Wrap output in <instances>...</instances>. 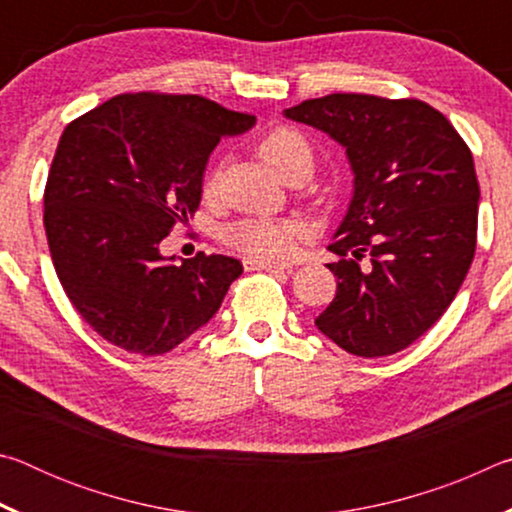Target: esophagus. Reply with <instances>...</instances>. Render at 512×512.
<instances>
[{
	"label": "esophagus",
	"instance_id": "obj_1",
	"mask_svg": "<svg viewBox=\"0 0 512 512\" xmlns=\"http://www.w3.org/2000/svg\"><path fill=\"white\" fill-rule=\"evenodd\" d=\"M246 271H268V273H277V271H289V264L284 262H264V259H246L244 262Z\"/></svg>",
	"mask_w": 512,
	"mask_h": 512
}]
</instances>
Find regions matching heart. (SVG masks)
<instances>
[{
  "label": "heart",
  "instance_id": "b5f03b06",
  "mask_svg": "<svg viewBox=\"0 0 512 512\" xmlns=\"http://www.w3.org/2000/svg\"><path fill=\"white\" fill-rule=\"evenodd\" d=\"M259 155L275 171L284 173L298 160H311V149L305 137L287 126L271 128L257 144ZM216 187V171L205 178V194ZM302 235L300 223L289 219H271V216H248L223 230V241L237 253L250 259H282L293 253L296 241Z\"/></svg>",
  "mask_w": 512,
  "mask_h": 512
}]
</instances>
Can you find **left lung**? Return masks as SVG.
I'll use <instances>...</instances> for the list:
<instances>
[{
	"label": "left lung",
	"mask_w": 512,
	"mask_h": 512,
	"mask_svg": "<svg viewBox=\"0 0 512 512\" xmlns=\"http://www.w3.org/2000/svg\"><path fill=\"white\" fill-rule=\"evenodd\" d=\"M345 146L354 198L329 250L336 298L316 318L354 357H388L452 305L476 250L479 180L470 146L420 99L327 94L284 110Z\"/></svg>",
	"instance_id": "obj_1"
}]
</instances>
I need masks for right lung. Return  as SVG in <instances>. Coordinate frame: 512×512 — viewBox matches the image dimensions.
I'll use <instances>...</instances> for the list:
<instances>
[{"instance_id": "1", "label": "right lung", "mask_w": 512, "mask_h": 512, "mask_svg": "<svg viewBox=\"0 0 512 512\" xmlns=\"http://www.w3.org/2000/svg\"><path fill=\"white\" fill-rule=\"evenodd\" d=\"M255 115L198 94H117L69 121L45 185L51 262L101 339L155 357L210 320L244 273L239 259L169 264L160 241L198 210L207 158ZM173 259V257H171Z\"/></svg>"}]
</instances>
